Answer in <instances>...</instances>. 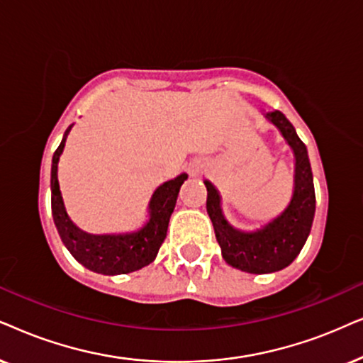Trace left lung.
<instances>
[{"instance_id":"1","label":"left lung","mask_w":363,"mask_h":363,"mask_svg":"<svg viewBox=\"0 0 363 363\" xmlns=\"http://www.w3.org/2000/svg\"><path fill=\"white\" fill-rule=\"evenodd\" d=\"M265 116L280 129L296 156V186L286 211L262 229L239 232L227 224L222 216L219 192L209 181H204L207 187V214L214 225L222 257L232 267L249 274L277 272L291 265L301 254L311 234L315 214V189L306 144L297 136L291 121L280 111H272Z\"/></svg>"}]
</instances>
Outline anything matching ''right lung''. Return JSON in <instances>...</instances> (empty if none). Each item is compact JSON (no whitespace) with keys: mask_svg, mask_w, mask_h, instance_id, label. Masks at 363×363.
<instances>
[{"mask_svg":"<svg viewBox=\"0 0 363 363\" xmlns=\"http://www.w3.org/2000/svg\"><path fill=\"white\" fill-rule=\"evenodd\" d=\"M71 128L72 125L66 129L65 138L52 156L51 166V211L62 244L66 245L77 262L98 274H129L146 267L156 259L159 249L166 239L169 217L172 214L179 189L184 184L187 174H181L179 177L157 187L149 202L151 219L139 232L125 235L86 234L77 229L67 217L60 184H57V162H60Z\"/></svg>","mask_w":363,"mask_h":363,"instance_id":"right-lung-1","label":"right lung"}]
</instances>
